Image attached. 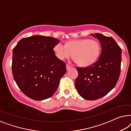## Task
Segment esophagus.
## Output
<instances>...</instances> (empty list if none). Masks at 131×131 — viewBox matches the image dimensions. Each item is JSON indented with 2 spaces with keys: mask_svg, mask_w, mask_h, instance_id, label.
<instances>
[{
  "mask_svg": "<svg viewBox=\"0 0 131 131\" xmlns=\"http://www.w3.org/2000/svg\"><path fill=\"white\" fill-rule=\"evenodd\" d=\"M71 68H72L71 66H70L69 65H66V70H67V71H69V70L71 69Z\"/></svg>",
  "mask_w": 131,
  "mask_h": 131,
  "instance_id": "34e87169",
  "label": "esophagus"
}]
</instances>
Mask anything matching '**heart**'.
Wrapping results in <instances>:
<instances>
[{
  "instance_id": "heart-1",
  "label": "heart",
  "mask_w": 131,
  "mask_h": 131,
  "mask_svg": "<svg viewBox=\"0 0 131 131\" xmlns=\"http://www.w3.org/2000/svg\"><path fill=\"white\" fill-rule=\"evenodd\" d=\"M53 50L57 58L63 60L72 56L80 66H88L96 61L100 55L101 45L96 40L81 38L71 40L66 45L58 43Z\"/></svg>"
}]
</instances>
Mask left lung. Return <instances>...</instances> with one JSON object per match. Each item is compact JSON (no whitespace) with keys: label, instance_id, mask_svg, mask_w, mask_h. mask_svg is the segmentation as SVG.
<instances>
[{"label":"left lung","instance_id":"obj_1","mask_svg":"<svg viewBox=\"0 0 131 131\" xmlns=\"http://www.w3.org/2000/svg\"><path fill=\"white\" fill-rule=\"evenodd\" d=\"M102 46V52L95 63L87 67H77L76 89L82 98L95 100L102 98L115 87L121 73V48L111 37L91 34Z\"/></svg>","mask_w":131,"mask_h":131}]
</instances>
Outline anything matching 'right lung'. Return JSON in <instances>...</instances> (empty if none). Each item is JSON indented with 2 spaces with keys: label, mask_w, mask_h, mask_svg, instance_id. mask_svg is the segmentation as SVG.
Wrapping results in <instances>:
<instances>
[{
  "label": "right lung",
  "mask_w": 131,
  "mask_h": 131,
  "mask_svg": "<svg viewBox=\"0 0 131 131\" xmlns=\"http://www.w3.org/2000/svg\"><path fill=\"white\" fill-rule=\"evenodd\" d=\"M59 40L33 36L19 40L13 49L14 80L25 95L34 100L52 96L66 72V64L55 56L53 48Z\"/></svg>",
  "instance_id": "obj_1"
}]
</instances>
